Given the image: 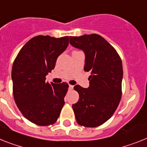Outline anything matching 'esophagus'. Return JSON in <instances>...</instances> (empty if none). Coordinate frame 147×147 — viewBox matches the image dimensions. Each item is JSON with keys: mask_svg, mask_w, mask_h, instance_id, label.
<instances>
[{"mask_svg": "<svg viewBox=\"0 0 147 147\" xmlns=\"http://www.w3.org/2000/svg\"><path fill=\"white\" fill-rule=\"evenodd\" d=\"M72 89H73V86H72V85H69V90H71Z\"/></svg>", "mask_w": 147, "mask_h": 147, "instance_id": "1", "label": "esophagus"}]
</instances>
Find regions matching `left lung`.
Wrapping results in <instances>:
<instances>
[{"mask_svg":"<svg viewBox=\"0 0 147 147\" xmlns=\"http://www.w3.org/2000/svg\"><path fill=\"white\" fill-rule=\"evenodd\" d=\"M69 42L85 54L84 71H91L90 87H74L79 94L72 105L77 123L84 127H97L111 117L122 96L123 64L117 51L98 34L69 36Z\"/></svg>","mask_w":147,"mask_h":147,"instance_id":"left-lung-1","label":"left lung"}]
</instances>
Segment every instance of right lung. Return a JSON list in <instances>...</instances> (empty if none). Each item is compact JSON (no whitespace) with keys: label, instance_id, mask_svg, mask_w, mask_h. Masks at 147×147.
Wrapping results in <instances>:
<instances>
[{"label":"right lung","instance_id":"add662e5","mask_svg":"<svg viewBox=\"0 0 147 147\" xmlns=\"http://www.w3.org/2000/svg\"><path fill=\"white\" fill-rule=\"evenodd\" d=\"M68 45L69 36H36L22 47L13 62L15 102L24 117L36 125L56 123L65 104L68 84H49L45 82V76Z\"/></svg>","mask_w":147,"mask_h":147}]
</instances>
